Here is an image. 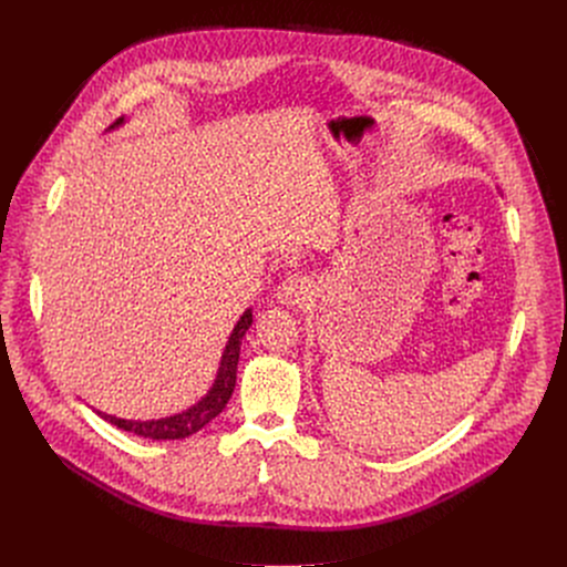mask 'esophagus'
Masks as SVG:
<instances>
[{
	"label": "esophagus",
	"instance_id": "obj_1",
	"mask_svg": "<svg viewBox=\"0 0 567 567\" xmlns=\"http://www.w3.org/2000/svg\"><path fill=\"white\" fill-rule=\"evenodd\" d=\"M313 296V282L305 276H289L280 287H278V302L287 307H302L309 302Z\"/></svg>",
	"mask_w": 567,
	"mask_h": 567
}]
</instances>
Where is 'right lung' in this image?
<instances>
[{"label": "right lung", "instance_id": "obj_1", "mask_svg": "<svg viewBox=\"0 0 567 567\" xmlns=\"http://www.w3.org/2000/svg\"><path fill=\"white\" fill-rule=\"evenodd\" d=\"M127 123V118H118L114 125H110L107 132H114L118 127H123ZM254 326V309L249 307L245 313L239 316V320L235 322V328L224 346L221 359H219V368L217 374L213 379V385L208 388V392L188 406L182 413H175L171 417H158V420H125V417H116V415H107L103 411L94 413L99 417H103L105 422H110L112 426H118L127 433H134L138 437H147V440H184L197 431H202L208 422H213L224 409L233 394L235 388V379H237V361H239V346L245 334L249 332V328Z\"/></svg>", "mask_w": 567, "mask_h": 567}]
</instances>
